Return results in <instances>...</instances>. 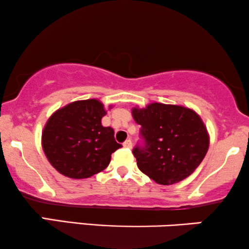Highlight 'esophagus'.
<instances>
[{
  "label": "esophagus",
  "instance_id": "1",
  "mask_svg": "<svg viewBox=\"0 0 249 249\" xmlns=\"http://www.w3.org/2000/svg\"><path fill=\"white\" fill-rule=\"evenodd\" d=\"M124 147L125 148H131L132 147V143L130 140H127L125 142H124Z\"/></svg>",
  "mask_w": 249,
  "mask_h": 249
}]
</instances>
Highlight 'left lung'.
I'll return each instance as SVG.
<instances>
[{
    "label": "left lung",
    "mask_w": 249,
    "mask_h": 249,
    "mask_svg": "<svg viewBox=\"0 0 249 249\" xmlns=\"http://www.w3.org/2000/svg\"><path fill=\"white\" fill-rule=\"evenodd\" d=\"M141 124L143 146L132 150L142 173L162 185L189 177L205 158L209 135L201 118L191 108L152 103L132 108Z\"/></svg>",
    "instance_id": "obj_1"
}]
</instances>
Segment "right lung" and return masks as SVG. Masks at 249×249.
<instances>
[{
  "instance_id": "1",
  "label": "right lung",
  "mask_w": 249,
  "mask_h": 249,
  "mask_svg": "<svg viewBox=\"0 0 249 249\" xmlns=\"http://www.w3.org/2000/svg\"><path fill=\"white\" fill-rule=\"evenodd\" d=\"M106 114L98 99L76 101L57 109L42 131V148L47 159L61 175L82 179L108 166L111 154L122 145L114 130L103 127Z\"/></svg>"
}]
</instances>
